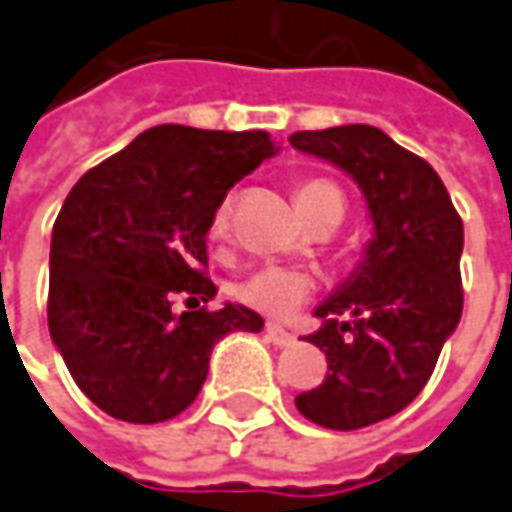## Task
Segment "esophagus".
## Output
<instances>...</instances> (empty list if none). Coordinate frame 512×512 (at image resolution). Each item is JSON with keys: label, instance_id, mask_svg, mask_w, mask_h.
<instances>
[{"label": "esophagus", "instance_id": "esophagus-1", "mask_svg": "<svg viewBox=\"0 0 512 512\" xmlns=\"http://www.w3.org/2000/svg\"><path fill=\"white\" fill-rule=\"evenodd\" d=\"M264 338H267L270 344H276V346H293V344H296V335H290L287 329L276 327V324H267V329H264Z\"/></svg>", "mask_w": 512, "mask_h": 512}]
</instances>
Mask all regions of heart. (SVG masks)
<instances>
[{
  "label": "heart",
  "mask_w": 512,
  "mask_h": 512,
  "mask_svg": "<svg viewBox=\"0 0 512 512\" xmlns=\"http://www.w3.org/2000/svg\"><path fill=\"white\" fill-rule=\"evenodd\" d=\"M296 205L307 219H315L324 211H341L344 216V194L341 188L327 180V177H307L296 185ZM231 200H222L211 214L208 233L214 242H222L231 233ZM315 293V279L307 270L296 267H281V264H267L253 270L250 276L236 284V298L250 307V310L262 312L267 318L287 321L293 318Z\"/></svg>",
  "instance_id": "1"
}]
</instances>
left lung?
Here are the masks:
<instances>
[{
  "instance_id": "left-lung-1",
  "label": "left lung",
  "mask_w": 512,
  "mask_h": 512,
  "mask_svg": "<svg viewBox=\"0 0 512 512\" xmlns=\"http://www.w3.org/2000/svg\"><path fill=\"white\" fill-rule=\"evenodd\" d=\"M298 152L324 157L360 185L375 222L358 270L315 310L307 341L327 355L321 386L298 411L332 431L392 417L423 392L462 315V219L440 174L366 123L296 132Z\"/></svg>"
}]
</instances>
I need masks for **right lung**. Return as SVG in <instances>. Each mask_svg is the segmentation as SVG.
<instances>
[{
    "mask_svg": "<svg viewBox=\"0 0 512 512\" xmlns=\"http://www.w3.org/2000/svg\"><path fill=\"white\" fill-rule=\"evenodd\" d=\"M270 154L267 132L166 123L72 185L53 225L47 324L72 380L109 417H177L197 400L216 341L264 327L242 304L211 312L200 301L216 296L211 214Z\"/></svg>",
    "mask_w": 512,
    "mask_h": 512,
    "instance_id": "1",
    "label": "right lung"
}]
</instances>
